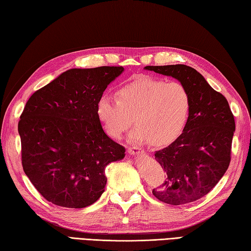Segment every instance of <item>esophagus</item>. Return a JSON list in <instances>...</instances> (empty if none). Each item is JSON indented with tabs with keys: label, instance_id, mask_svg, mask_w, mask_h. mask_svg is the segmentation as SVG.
I'll list each match as a JSON object with an SVG mask.
<instances>
[{
	"label": "esophagus",
	"instance_id": "1",
	"mask_svg": "<svg viewBox=\"0 0 251 251\" xmlns=\"http://www.w3.org/2000/svg\"><path fill=\"white\" fill-rule=\"evenodd\" d=\"M128 153L131 154V155H140V154H145V150L138 148V147H129L128 148Z\"/></svg>",
	"mask_w": 251,
	"mask_h": 251
}]
</instances>
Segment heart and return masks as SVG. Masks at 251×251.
<instances>
[{
  "mask_svg": "<svg viewBox=\"0 0 251 251\" xmlns=\"http://www.w3.org/2000/svg\"><path fill=\"white\" fill-rule=\"evenodd\" d=\"M117 97L102 96L98 100V119L106 134L120 139L134 117L136 127L128 135L131 143L168 145L183 131L192 110L191 94L185 85L149 76L123 86Z\"/></svg>",
  "mask_w": 251,
  "mask_h": 251,
  "instance_id": "heart-1",
  "label": "heart"
}]
</instances>
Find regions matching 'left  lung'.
Listing matches in <instances>:
<instances>
[{
  "label": "left lung",
  "instance_id": "obj_1",
  "mask_svg": "<svg viewBox=\"0 0 251 251\" xmlns=\"http://www.w3.org/2000/svg\"><path fill=\"white\" fill-rule=\"evenodd\" d=\"M145 69L178 79L191 94L192 110L182 134L155 153L167 176L164 183L152 191L166 204H189L209 193L226 174L235 121L225 96L216 92L195 69L185 65Z\"/></svg>",
  "mask_w": 251,
  "mask_h": 251
}]
</instances>
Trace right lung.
<instances>
[{"mask_svg": "<svg viewBox=\"0 0 251 251\" xmlns=\"http://www.w3.org/2000/svg\"><path fill=\"white\" fill-rule=\"evenodd\" d=\"M123 67L70 69L26 101L18 123L26 177L57 206L84 208L104 192L105 166L125 148L105 134L98 100Z\"/></svg>", "mask_w": 251, "mask_h": 251, "instance_id": "obj_1", "label": "right lung"}]
</instances>
